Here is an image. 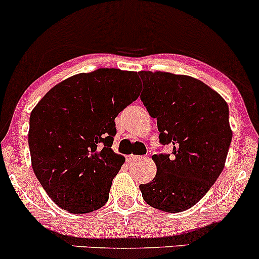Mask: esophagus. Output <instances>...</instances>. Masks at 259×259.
<instances>
[{
	"instance_id": "1",
	"label": "esophagus",
	"mask_w": 259,
	"mask_h": 259,
	"mask_svg": "<svg viewBox=\"0 0 259 259\" xmlns=\"http://www.w3.org/2000/svg\"><path fill=\"white\" fill-rule=\"evenodd\" d=\"M145 158H146V157H140V156H134V154H130V156H127V162L129 163L139 162V160L145 159Z\"/></svg>"
}]
</instances>
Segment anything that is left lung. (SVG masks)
I'll return each instance as SVG.
<instances>
[{
	"mask_svg": "<svg viewBox=\"0 0 259 259\" xmlns=\"http://www.w3.org/2000/svg\"><path fill=\"white\" fill-rule=\"evenodd\" d=\"M141 101L157 118L159 141L173 153L154 154L152 181L140 185L145 202L179 213L195 206L224 169L233 132L225 100L201 80L167 72H139Z\"/></svg>",
	"mask_w": 259,
	"mask_h": 259,
	"instance_id": "left-lung-1",
	"label": "left lung"
}]
</instances>
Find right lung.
I'll return each instance as SVG.
<instances>
[{
	"label": "right lung",
	"mask_w": 259,
	"mask_h": 259,
	"mask_svg": "<svg viewBox=\"0 0 259 259\" xmlns=\"http://www.w3.org/2000/svg\"><path fill=\"white\" fill-rule=\"evenodd\" d=\"M140 91L136 72L100 68L53 86L31 111L32 170L62 209L85 214L108 201L125 162L112 150L114 119Z\"/></svg>",
	"instance_id": "add662e5"
}]
</instances>
